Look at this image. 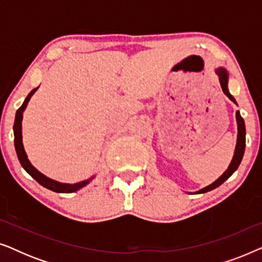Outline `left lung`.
Returning <instances> with one entry per match:
<instances>
[{
  "mask_svg": "<svg viewBox=\"0 0 262 262\" xmlns=\"http://www.w3.org/2000/svg\"><path fill=\"white\" fill-rule=\"evenodd\" d=\"M216 74H217V76L220 77L221 87H222V89H223L224 94L227 95L232 102L236 103V100L234 99V96L229 93V89H228V80H229L228 71L225 70L224 68L221 67L216 69ZM236 105H237V103H236ZM236 121H237V142H236L234 157H232V160H231L230 164H229L228 169L225 170L216 181L212 182V184L206 186V187H204L202 189H199V191H196L195 192L196 194H198V193H205V192L212 191V189L217 188L218 186H221L225 180H228V179L230 178L232 174H234V171L237 169L239 163H241L243 154H245V149H246V125H245V120H243V118L241 117V114H239L238 111L236 112Z\"/></svg>",
  "mask_w": 262,
  "mask_h": 262,
  "instance_id": "obj_1",
  "label": "left lung"
}]
</instances>
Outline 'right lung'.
Wrapping results in <instances>:
<instances>
[{
  "mask_svg": "<svg viewBox=\"0 0 262 262\" xmlns=\"http://www.w3.org/2000/svg\"><path fill=\"white\" fill-rule=\"evenodd\" d=\"M37 88H34L33 91H32L30 94L27 95V98L25 99V101L23 105L19 110L16 111V114H15V121H14V145H15V150H16V155H17V159H19L21 166L25 170L27 171L28 174L31 175L32 178L34 179L35 181L39 182L41 186H44L45 188L48 189H51L53 192H57V193H73V192H76L78 189H81L82 187H84L85 185H88L89 182H91L93 179L95 177H92L91 179H87V180L84 181H81V182H77V184H64V182H58L56 180H52V179H50L44 175L42 173H40L37 168H34L32 166V163L30 162V160H28L27 157V154L25 151L24 149V144H23V113L24 111L26 110V107L28 105V101H30V99L32 98V95L34 94L35 92H37Z\"/></svg>",
  "mask_w": 262,
  "mask_h": 262,
  "instance_id": "obj_1",
  "label": "right lung"
}]
</instances>
